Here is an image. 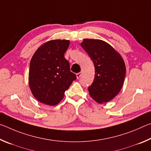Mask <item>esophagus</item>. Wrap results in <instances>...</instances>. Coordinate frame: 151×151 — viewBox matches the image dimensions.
Returning <instances> with one entry per match:
<instances>
[{"label": "esophagus", "mask_w": 151, "mask_h": 151, "mask_svg": "<svg viewBox=\"0 0 151 151\" xmlns=\"http://www.w3.org/2000/svg\"><path fill=\"white\" fill-rule=\"evenodd\" d=\"M81 75H82V73H76V78H77L78 79L81 77Z\"/></svg>", "instance_id": "1"}]
</instances>
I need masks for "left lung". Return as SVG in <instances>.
Returning <instances> with one entry per match:
<instances>
[{"mask_svg":"<svg viewBox=\"0 0 151 151\" xmlns=\"http://www.w3.org/2000/svg\"><path fill=\"white\" fill-rule=\"evenodd\" d=\"M83 47L93 61L95 75L89 94L98 103H107L121 91L126 75L121 55L109 43L99 39H83Z\"/></svg>","mask_w":151,"mask_h":151,"instance_id":"left-lung-1","label":"left lung"}]
</instances>
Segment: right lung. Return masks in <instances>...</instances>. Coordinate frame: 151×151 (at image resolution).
Segmentation results:
<instances>
[{
    "label": "right lung",
    "mask_w": 151,
    "mask_h": 151,
    "mask_svg": "<svg viewBox=\"0 0 151 151\" xmlns=\"http://www.w3.org/2000/svg\"><path fill=\"white\" fill-rule=\"evenodd\" d=\"M68 40H51L36 50L30 63L29 83L31 93L40 103L50 106L59 103L65 91L76 80L65 53Z\"/></svg>",
    "instance_id": "right-lung-1"
}]
</instances>
